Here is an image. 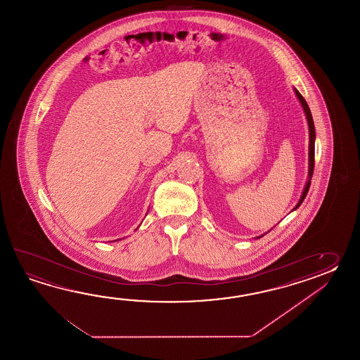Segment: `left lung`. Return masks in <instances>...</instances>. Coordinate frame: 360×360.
Returning a JSON list of instances; mask_svg holds the SVG:
<instances>
[{"mask_svg": "<svg viewBox=\"0 0 360 360\" xmlns=\"http://www.w3.org/2000/svg\"><path fill=\"white\" fill-rule=\"evenodd\" d=\"M293 91L296 94L297 99L300 100V104H301V107H302L304 112H305L306 120H307V124H309V169H307L309 172H307V181H306L302 194H301V197H300L299 203L295 206V208H293L292 211H295V210L299 208L300 205L304 202L306 194H307V191H309V188H310V184H311L310 181H311L314 172V152H315V127H314L313 115H311V112H310V109H309V105H307L306 100L302 98V95L300 94L299 90H297V89H293ZM262 236H264V234H262ZM262 236L257 238H261Z\"/></svg>", "mask_w": 360, "mask_h": 360, "instance_id": "1", "label": "left lung"}]
</instances>
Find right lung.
<instances>
[{"label":"right lung","instance_id":"1","mask_svg":"<svg viewBox=\"0 0 360 360\" xmlns=\"http://www.w3.org/2000/svg\"><path fill=\"white\" fill-rule=\"evenodd\" d=\"M115 240H117V239H115ZM112 242H113V240H112Z\"/></svg>","mask_w":360,"mask_h":360}]
</instances>
